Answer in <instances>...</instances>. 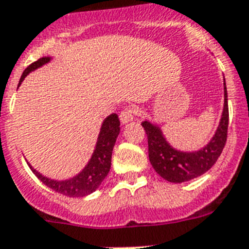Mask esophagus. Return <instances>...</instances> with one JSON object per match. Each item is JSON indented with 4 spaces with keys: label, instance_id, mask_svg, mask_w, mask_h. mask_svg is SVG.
<instances>
[{
    "label": "esophagus",
    "instance_id": "obj_1",
    "mask_svg": "<svg viewBox=\"0 0 249 249\" xmlns=\"http://www.w3.org/2000/svg\"><path fill=\"white\" fill-rule=\"evenodd\" d=\"M135 115H137V111L133 107H128V108L123 110L120 112V116H119L121 124H128V123L133 121L135 119Z\"/></svg>",
    "mask_w": 249,
    "mask_h": 249
}]
</instances>
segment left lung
Instances as JSON below:
<instances>
[{"label": "left lung", "mask_w": 249, "mask_h": 249, "mask_svg": "<svg viewBox=\"0 0 249 249\" xmlns=\"http://www.w3.org/2000/svg\"><path fill=\"white\" fill-rule=\"evenodd\" d=\"M229 108L228 92L224 79V106L219 125L209 143L197 151H181L175 148L163 134L161 125L148 119L142 121L148 139V157L160 177L170 183H184L209 171L223 152L228 134Z\"/></svg>", "instance_id": "left-lung-1"}]
</instances>
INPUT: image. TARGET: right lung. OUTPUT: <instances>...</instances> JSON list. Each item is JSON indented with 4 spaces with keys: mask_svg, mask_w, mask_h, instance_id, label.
<instances>
[{
    "mask_svg": "<svg viewBox=\"0 0 249 249\" xmlns=\"http://www.w3.org/2000/svg\"><path fill=\"white\" fill-rule=\"evenodd\" d=\"M51 60V56L42 57L38 61L28 66L20 78L19 86L23 83L26 75H29L32 71L48 64ZM119 133H120V121H119L118 115H108L101 124L100 133L97 137L96 145H94L89 161L76 175L68 178V179H62V180L51 179V178L44 177L43 174L36 170L29 162H28V166L30 167V170L33 171L34 175L42 183L46 184L48 188L53 189L54 192L68 196V197H86V196L96 192L100 188V185L110 171L112 149H114Z\"/></svg>",
    "mask_w": 249,
    "mask_h": 249,
    "instance_id": "1",
    "label": "right lung"
}]
</instances>
